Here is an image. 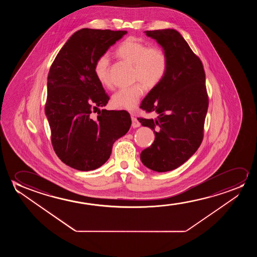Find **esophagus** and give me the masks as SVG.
<instances>
[{
	"label": "esophagus",
	"instance_id": "obj_1",
	"mask_svg": "<svg viewBox=\"0 0 257 257\" xmlns=\"http://www.w3.org/2000/svg\"><path fill=\"white\" fill-rule=\"evenodd\" d=\"M132 126L134 128L141 126V123L139 122V120L135 116H132Z\"/></svg>",
	"mask_w": 257,
	"mask_h": 257
}]
</instances>
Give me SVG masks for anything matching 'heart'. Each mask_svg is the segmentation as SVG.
<instances>
[{
    "label": "heart",
    "instance_id": "1",
    "mask_svg": "<svg viewBox=\"0 0 257 257\" xmlns=\"http://www.w3.org/2000/svg\"><path fill=\"white\" fill-rule=\"evenodd\" d=\"M116 53L121 59L134 65V81L143 82L120 88L111 97L114 108L131 111L137 107L144 94V85L148 88H155L165 77L169 67V58L161 48L149 47L148 44L135 38L124 39L116 48ZM94 74L103 87H112L108 53H103L95 60Z\"/></svg>",
    "mask_w": 257,
    "mask_h": 257
}]
</instances>
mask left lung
Listing matches in <instances>:
<instances>
[{"label":"left lung","instance_id":"obj_1","mask_svg":"<svg viewBox=\"0 0 257 257\" xmlns=\"http://www.w3.org/2000/svg\"><path fill=\"white\" fill-rule=\"evenodd\" d=\"M145 33L162 46L169 58V67L165 77L141 103V109L155 111L158 116L139 119L155 136L151 147L141 152V160L148 169L167 172L183 165L203 141L209 104L205 74L200 59L177 31L164 29Z\"/></svg>","mask_w":257,"mask_h":257}]
</instances>
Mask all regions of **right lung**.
I'll use <instances>...</instances> for the list:
<instances>
[{
  "label": "right lung",
  "instance_id": "1",
  "mask_svg": "<svg viewBox=\"0 0 257 257\" xmlns=\"http://www.w3.org/2000/svg\"><path fill=\"white\" fill-rule=\"evenodd\" d=\"M126 33L81 29L71 36L50 68L45 111L52 144L61 162L73 169L100 168L109 158L114 142L130 129L127 111L99 109L98 116H91L109 99L95 77L94 63Z\"/></svg>",
  "mask_w": 257,
  "mask_h": 257
}]
</instances>
